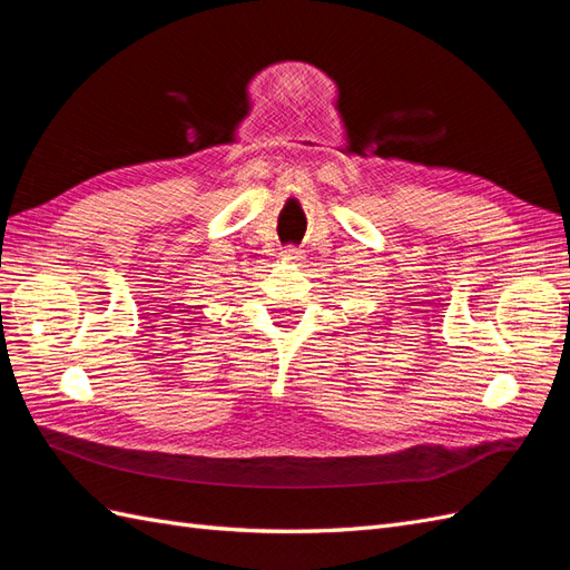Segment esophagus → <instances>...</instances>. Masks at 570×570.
Masks as SVG:
<instances>
[{
	"mask_svg": "<svg viewBox=\"0 0 570 570\" xmlns=\"http://www.w3.org/2000/svg\"><path fill=\"white\" fill-rule=\"evenodd\" d=\"M281 258H283L285 264H299L304 256H302V252H299L297 247H285V249L281 252Z\"/></svg>",
	"mask_w": 570,
	"mask_h": 570,
	"instance_id": "esophagus-1",
	"label": "esophagus"
}]
</instances>
